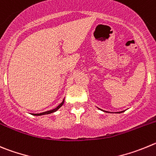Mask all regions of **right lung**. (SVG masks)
<instances>
[{
  "instance_id": "right-lung-1",
  "label": "right lung",
  "mask_w": 156,
  "mask_h": 156,
  "mask_svg": "<svg viewBox=\"0 0 156 156\" xmlns=\"http://www.w3.org/2000/svg\"><path fill=\"white\" fill-rule=\"evenodd\" d=\"M64 100L62 102H61V104L59 105L58 106H57V108H55V109H51V110H49V111H47V112H43V113H36V114H35V113H33V115H35V116H40V115H44V114H49V113H54V112H55V111H57V109H59V108L61 107V106H62V105L64 104Z\"/></svg>"
}]
</instances>
